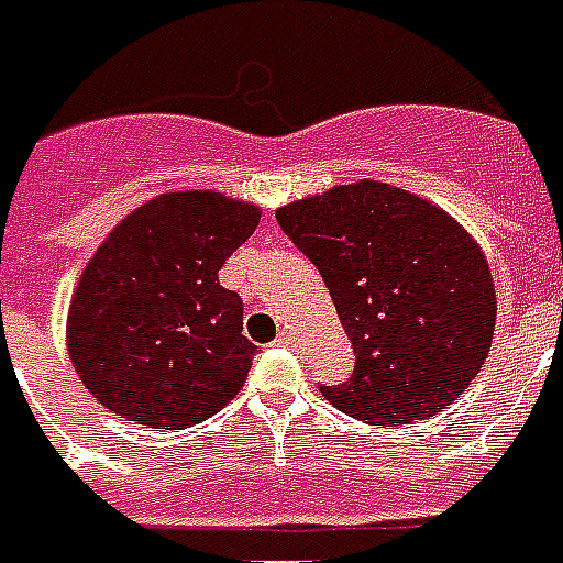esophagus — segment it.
<instances>
[{
    "mask_svg": "<svg viewBox=\"0 0 563 563\" xmlns=\"http://www.w3.org/2000/svg\"><path fill=\"white\" fill-rule=\"evenodd\" d=\"M295 342H298V339H295V333H291V330H283L280 336L274 339V345H280V349H291Z\"/></svg>",
    "mask_w": 563,
    "mask_h": 563,
    "instance_id": "34e87169",
    "label": "esophagus"
}]
</instances>
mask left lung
<instances>
[{
    "label": "left lung",
    "mask_w": 563,
    "mask_h": 563,
    "mask_svg": "<svg viewBox=\"0 0 563 563\" xmlns=\"http://www.w3.org/2000/svg\"><path fill=\"white\" fill-rule=\"evenodd\" d=\"M277 224L319 268L354 345V372L319 384L330 405L405 424L466 393L490 351L496 291L461 224L372 179L283 206Z\"/></svg>",
    "instance_id": "left-lung-1"
}]
</instances>
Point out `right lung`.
<instances>
[{"label":"right lung","instance_id":"right-lung-1","mask_svg":"<svg viewBox=\"0 0 563 563\" xmlns=\"http://www.w3.org/2000/svg\"><path fill=\"white\" fill-rule=\"evenodd\" d=\"M260 209L214 191L162 195L102 242L70 303V360L102 407L150 428H191L242 389L256 345L221 265Z\"/></svg>","mask_w":563,"mask_h":563}]
</instances>
